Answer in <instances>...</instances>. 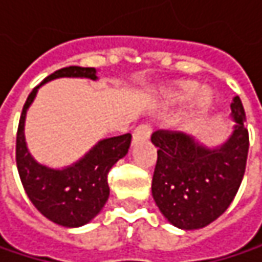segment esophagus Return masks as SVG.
I'll return each mask as SVG.
<instances>
[{"label": "esophagus", "instance_id": "esophagus-1", "mask_svg": "<svg viewBox=\"0 0 262 262\" xmlns=\"http://www.w3.org/2000/svg\"><path fill=\"white\" fill-rule=\"evenodd\" d=\"M150 133H151V127L148 124H141L138 126L135 132H133V144H138L141 141H145L150 138Z\"/></svg>", "mask_w": 262, "mask_h": 262}]
</instances>
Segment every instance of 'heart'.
<instances>
[{"mask_svg":"<svg viewBox=\"0 0 262 262\" xmlns=\"http://www.w3.org/2000/svg\"><path fill=\"white\" fill-rule=\"evenodd\" d=\"M199 88L200 84L195 80H182L174 83L167 92V100L171 104H183L192 98L189 111L183 118L185 124H192L208 117L215 106L214 92L209 88Z\"/></svg>","mask_w":262,"mask_h":262,"instance_id":"heart-1","label":"heart"}]
</instances>
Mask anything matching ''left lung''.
<instances>
[{
    "label": "left lung",
    "instance_id": "obj_1",
    "mask_svg": "<svg viewBox=\"0 0 262 262\" xmlns=\"http://www.w3.org/2000/svg\"><path fill=\"white\" fill-rule=\"evenodd\" d=\"M231 118L235 121L231 136L212 148L182 132L158 130L151 135V142L158 147L151 194L173 226L183 231L205 228L232 203L249 151L239 97L231 103Z\"/></svg>",
    "mask_w": 262,
    "mask_h": 262
}]
</instances>
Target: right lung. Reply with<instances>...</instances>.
Masks as SVG:
<instances>
[{"label":"right lung","instance_id":"add662e5","mask_svg":"<svg viewBox=\"0 0 262 262\" xmlns=\"http://www.w3.org/2000/svg\"><path fill=\"white\" fill-rule=\"evenodd\" d=\"M60 77L98 79L95 68L68 67L53 73L30 92L18 126L16 165L28 199L43 217L63 228H80L95 219L106 205L109 199L107 173L127 155L132 135L126 133L98 141L83 158L65 168L39 164L27 147L24 135L27 111L43 83Z\"/></svg>","mask_w":262,"mask_h":262}]
</instances>
